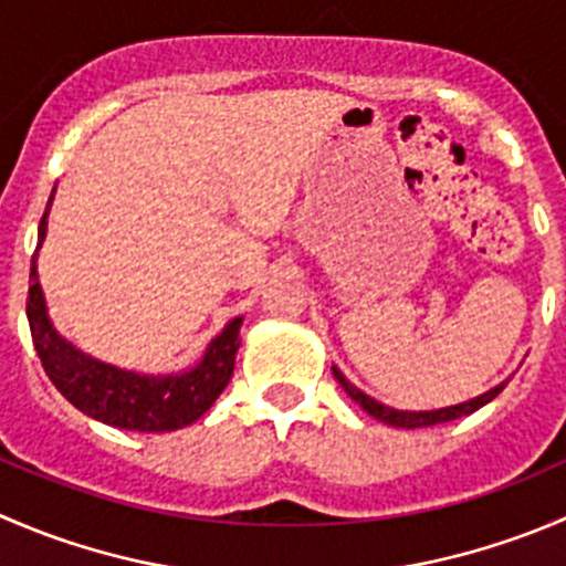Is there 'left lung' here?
<instances>
[{"label": "left lung", "instance_id": "left-lung-1", "mask_svg": "<svg viewBox=\"0 0 566 566\" xmlns=\"http://www.w3.org/2000/svg\"><path fill=\"white\" fill-rule=\"evenodd\" d=\"M334 378L339 381V387L345 389V392L350 395V398L356 400V403L361 406V409L367 411V415H373L376 420L387 422V426H395V429H426V426H437V422H451V420H459V417L464 415H473L475 409H481L484 403H490L492 398H497V395L503 392V387H506L509 381L497 384L495 389H490V392L479 395V398L468 400V403H459V406H448V409H437V411H398V409H389V406L378 403V400H373L370 395H365L361 389H356L354 384L348 381V378L343 376V373L337 370V367H332Z\"/></svg>", "mask_w": 566, "mask_h": 566}]
</instances>
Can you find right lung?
Instances as JSON below:
<instances>
[{"instance_id":"right-lung-1","label":"right lung","mask_w":566,"mask_h":566,"mask_svg":"<svg viewBox=\"0 0 566 566\" xmlns=\"http://www.w3.org/2000/svg\"><path fill=\"white\" fill-rule=\"evenodd\" d=\"M49 205H52V199H49ZM46 216L49 207L41 218V227H38V243L46 234ZM35 254H32V284L30 295H27L32 343H35L38 359H41L43 370L52 378L57 392L69 403H74L82 415L126 431H146V434H151V431H177L199 420L216 403L223 387L232 381L234 356H238L240 348L238 334L243 317H234L212 339L205 359L193 370L166 378L118 370V367L85 356L54 332L46 310H43Z\"/></svg>"}]
</instances>
